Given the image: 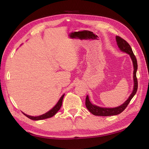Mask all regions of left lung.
Segmentation results:
<instances>
[{"label": "left lung", "instance_id": "1", "mask_svg": "<svg viewBox=\"0 0 149 149\" xmlns=\"http://www.w3.org/2000/svg\"><path fill=\"white\" fill-rule=\"evenodd\" d=\"M116 40L117 42V45H118L120 49L123 52H125L127 53L128 54L130 55L131 59L134 65V88L133 91L131 93V95L128 98V99L125 101V102L117 107H114V108H105V107H100L99 106H97L95 105H93L90 102L89 100V98L88 96H86V106L87 109L89 110V111L91 113L94 115L96 116H113V115H116L118 114L121 113L127 107L128 104L130 102L131 100L132 99V97L134 96L138 90V79L136 77V71L138 69V64H137V60L136 58V56H134L132 50L131 49V46L129 44L126 42V41L122 38L121 37L118 36H116Z\"/></svg>", "mask_w": 149, "mask_h": 149}]
</instances>
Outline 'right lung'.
Masks as SVG:
<instances>
[{
    "instance_id": "obj_1",
    "label": "right lung",
    "mask_w": 149,
    "mask_h": 149,
    "mask_svg": "<svg viewBox=\"0 0 149 149\" xmlns=\"http://www.w3.org/2000/svg\"><path fill=\"white\" fill-rule=\"evenodd\" d=\"M65 95H63L62 97L60 98V99L59 100L58 102L56 104V105L53 107V108L50 110L49 111H48L47 113L43 114L42 115H40L38 116H29L26 115V114H25L23 113V114L24 115H26L27 118H29L31 120H43V119H45V118H50V117L53 116L54 115H55V114L59 110V109L61 108V107L62 106V102H63V97H64Z\"/></svg>"
}]
</instances>
